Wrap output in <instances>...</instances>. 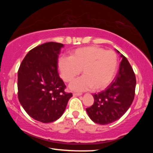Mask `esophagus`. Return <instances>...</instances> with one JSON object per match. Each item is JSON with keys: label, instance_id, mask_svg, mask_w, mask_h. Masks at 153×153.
<instances>
[{"label": "esophagus", "instance_id": "esophagus-1", "mask_svg": "<svg viewBox=\"0 0 153 153\" xmlns=\"http://www.w3.org/2000/svg\"><path fill=\"white\" fill-rule=\"evenodd\" d=\"M82 95V93H73V96L74 97H76V96H81Z\"/></svg>", "mask_w": 153, "mask_h": 153}]
</instances>
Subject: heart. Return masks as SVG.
I'll return each instance as SVG.
<instances>
[{
	"label": "heart",
	"mask_w": 153,
	"mask_h": 153,
	"mask_svg": "<svg viewBox=\"0 0 153 153\" xmlns=\"http://www.w3.org/2000/svg\"><path fill=\"white\" fill-rule=\"evenodd\" d=\"M58 66L65 82L73 81L82 70L83 76L70 85L71 90L85 91L94 88L99 91L105 89L114 78L118 58L112 51L89 46L72 51L70 57H60Z\"/></svg>",
	"instance_id": "heart-1"
}]
</instances>
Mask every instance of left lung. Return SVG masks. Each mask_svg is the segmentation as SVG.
Here are the masks:
<instances>
[{"label": "left lung", "mask_w": 153, "mask_h": 153, "mask_svg": "<svg viewBox=\"0 0 153 153\" xmlns=\"http://www.w3.org/2000/svg\"><path fill=\"white\" fill-rule=\"evenodd\" d=\"M122 58L115 79L100 93L93 94V105L86 108L94 122L107 125L119 120L129 109L134 99L136 79L128 59L116 49Z\"/></svg>", "instance_id": "obj_1"}]
</instances>
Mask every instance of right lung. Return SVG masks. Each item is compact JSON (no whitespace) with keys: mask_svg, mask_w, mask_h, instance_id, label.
<instances>
[{"mask_svg":"<svg viewBox=\"0 0 153 153\" xmlns=\"http://www.w3.org/2000/svg\"><path fill=\"white\" fill-rule=\"evenodd\" d=\"M62 43L48 42L31 50L18 72V99L32 118L43 123L56 121L63 114L71 93L57 71Z\"/></svg>","mask_w":153,"mask_h":153,"instance_id":"obj_1","label":"right lung"}]
</instances>
